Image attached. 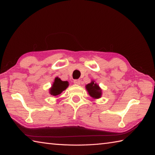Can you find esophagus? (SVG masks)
I'll return each instance as SVG.
<instances>
[{"label":"esophagus","instance_id":"esophagus-1","mask_svg":"<svg viewBox=\"0 0 155 155\" xmlns=\"http://www.w3.org/2000/svg\"><path fill=\"white\" fill-rule=\"evenodd\" d=\"M81 83V81L79 79H74V83L77 84V85H79Z\"/></svg>","mask_w":155,"mask_h":155}]
</instances>
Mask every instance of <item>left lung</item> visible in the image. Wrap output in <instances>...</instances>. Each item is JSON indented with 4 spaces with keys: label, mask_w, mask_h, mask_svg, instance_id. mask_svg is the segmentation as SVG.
I'll list each match as a JSON object with an SVG mask.
<instances>
[{
    "label": "left lung",
    "mask_w": 155,
    "mask_h": 155,
    "mask_svg": "<svg viewBox=\"0 0 155 155\" xmlns=\"http://www.w3.org/2000/svg\"><path fill=\"white\" fill-rule=\"evenodd\" d=\"M86 89L88 91L89 94L94 98H100L102 95L101 89L96 83H94V81H92L91 83L87 84L86 85Z\"/></svg>",
    "instance_id": "1"
}]
</instances>
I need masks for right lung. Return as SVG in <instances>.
I'll return each instance as SVG.
<instances>
[{"label": "right lung", "mask_w": 155, "mask_h": 155, "mask_svg": "<svg viewBox=\"0 0 155 155\" xmlns=\"http://www.w3.org/2000/svg\"><path fill=\"white\" fill-rule=\"evenodd\" d=\"M68 81H62L58 77L55 78L53 86L50 89V94L51 95H54V96L60 95L61 92L68 87Z\"/></svg>", "instance_id": "add662e5"}]
</instances>
